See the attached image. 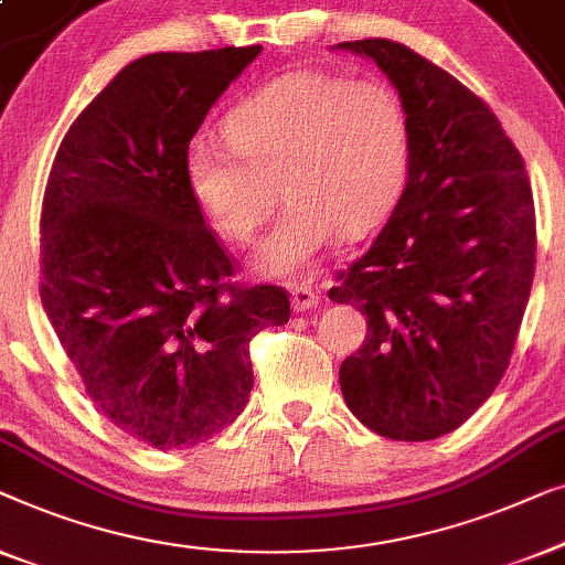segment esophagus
I'll return each instance as SVG.
<instances>
[{
	"instance_id": "1",
	"label": "esophagus",
	"mask_w": 565,
	"mask_h": 565,
	"mask_svg": "<svg viewBox=\"0 0 565 565\" xmlns=\"http://www.w3.org/2000/svg\"><path fill=\"white\" fill-rule=\"evenodd\" d=\"M317 305H320V294L312 286H291V307L297 312H309Z\"/></svg>"
}]
</instances>
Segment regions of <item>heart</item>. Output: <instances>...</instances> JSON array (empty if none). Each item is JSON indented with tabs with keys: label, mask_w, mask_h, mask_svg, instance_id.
Segmentation results:
<instances>
[{
	"label": "heart",
	"mask_w": 565,
	"mask_h": 565,
	"mask_svg": "<svg viewBox=\"0 0 565 565\" xmlns=\"http://www.w3.org/2000/svg\"><path fill=\"white\" fill-rule=\"evenodd\" d=\"M230 146L196 138L186 150L189 192L214 233L250 243L279 202L289 204L253 268L297 281L324 245L379 227L409 169V117L384 82L322 68L271 78L225 117Z\"/></svg>",
	"instance_id": "heart-1"
}]
</instances>
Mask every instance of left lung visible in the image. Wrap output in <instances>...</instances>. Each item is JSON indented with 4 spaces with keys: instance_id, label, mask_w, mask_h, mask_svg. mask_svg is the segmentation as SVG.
Instances as JSON below:
<instances>
[{
    "instance_id": "8db88e82",
    "label": "left lung",
    "mask_w": 565,
    "mask_h": 565,
    "mask_svg": "<svg viewBox=\"0 0 565 565\" xmlns=\"http://www.w3.org/2000/svg\"><path fill=\"white\" fill-rule=\"evenodd\" d=\"M392 78L409 117L407 186L330 299L369 320L340 365L348 409L388 440H435L489 399L535 276V202L487 102L412 47L340 43Z\"/></svg>"
}]
</instances>
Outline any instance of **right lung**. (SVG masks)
<instances>
[{"instance_id":"right-lung-1","label":"right lung","mask_w":565,"mask_h":565,"mask_svg":"<svg viewBox=\"0 0 565 565\" xmlns=\"http://www.w3.org/2000/svg\"><path fill=\"white\" fill-rule=\"evenodd\" d=\"M260 45L150 53L94 97L55 153L41 299L89 399L153 448L225 430L253 388L250 340L289 322L281 286L235 258L189 192L186 150Z\"/></svg>"}]
</instances>
